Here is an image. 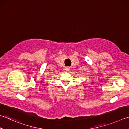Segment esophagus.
<instances>
[{
    "instance_id": "obj_1",
    "label": "esophagus",
    "mask_w": 129,
    "mask_h": 129,
    "mask_svg": "<svg viewBox=\"0 0 129 129\" xmlns=\"http://www.w3.org/2000/svg\"><path fill=\"white\" fill-rule=\"evenodd\" d=\"M70 69H71V68H70L69 67H66L65 68V70L66 71H69Z\"/></svg>"
}]
</instances>
